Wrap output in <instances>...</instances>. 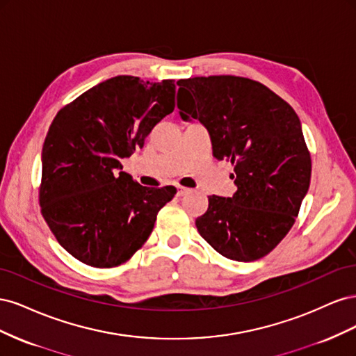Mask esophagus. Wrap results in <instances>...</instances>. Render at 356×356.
I'll list each match as a JSON object with an SVG mask.
<instances>
[{
    "label": "esophagus",
    "mask_w": 356,
    "mask_h": 356,
    "mask_svg": "<svg viewBox=\"0 0 356 356\" xmlns=\"http://www.w3.org/2000/svg\"><path fill=\"white\" fill-rule=\"evenodd\" d=\"M191 190L190 188H187V187H181V186H178V196H186V195H188Z\"/></svg>",
    "instance_id": "1"
}]
</instances>
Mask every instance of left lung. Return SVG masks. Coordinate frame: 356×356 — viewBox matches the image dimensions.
I'll use <instances>...</instances> for the list:
<instances>
[{
  "mask_svg": "<svg viewBox=\"0 0 356 356\" xmlns=\"http://www.w3.org/2000/svg\"><path fill=\"white\" fill-rule=\"evenodd\" d=\"M182 120L208 129L213 157L234 166L233 197L209 196L196 220L202 238L234 261L273 251L293 227L312 161L298 115L264 84L236 75L179 80Z\"/></svg>",
  "mask_w": 356,
  "mask_h": 356,
  "instance_id": "obj_1",
  "label": "left lung"
}]
</instances>
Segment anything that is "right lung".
Returning <instances> with one entry per match:
<instances>
[{
	"mask_svg": "<svg viewBox=\"0 0 356 356\" xmlns=\"http://www.w3.org/2000/svg\"><path fill=\"white\" fill-rule=\"evenodd\" d=\"M174 108V80L117 75L56 114L42 145L38 200L49 229L79 261L117 267L147 242L177 188L139 186L120 161Z\"/></svg>",
	"mask_w": 356,
	"mask_h": 356,
	"instance_id": "obj_1",
	"label": "right lung"
}]
</instances>
